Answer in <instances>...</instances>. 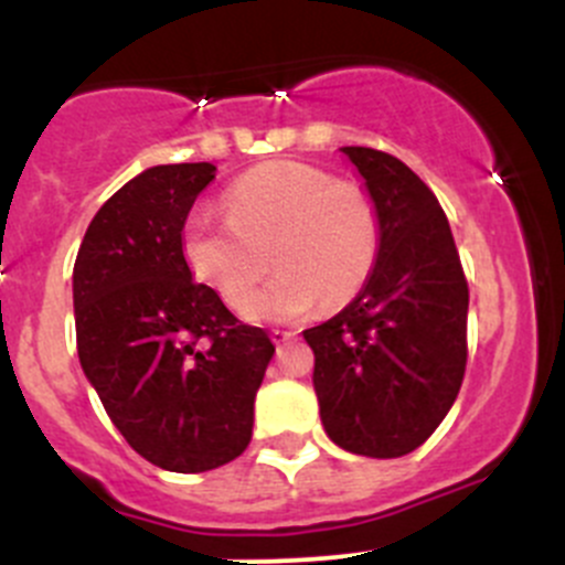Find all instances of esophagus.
Returning a JSON list of instances; mask_svg holds the SVG:
<instances>
[{
	"instance_id": "34e87169",
	"label": "esophagus",
	"mask_w": 565,
	"mask_h": 565,
	"mask_svg": "<svg viewBox=\"0 0 565 565\" xmlns=\"http://www.w3.org/2000/svg\"><path fill=\"white\" fill-rule=\"evenodd\" d=\"M295 335H298V333H295V330H281V328L270 330V339H273V344H276V347L287 344V341H292Z\"/></svg>"
}]
</instances>
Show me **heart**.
Instances as JSON below:
<instances>
[{
    "label": "heart",
    "mask_w": 565,
    "mask_h": 565,
    "mask_svg": "<svg viewBox=\"0 0 565 565\" xmlns=\"http://www.w3.org/2000/svg\"><path fill=\"white\" fill-rule=\"evenodd\" d=\"M226 218L199 213L182 232V254L199 281L246 315L267 267L278 265L254 317L289 322L335 309L372 278L383 224L372 193L324 169L273 161L250 169L224 193Z\"/></svg>",
    "instance_id": "b5f03b06"
}]
</instances>
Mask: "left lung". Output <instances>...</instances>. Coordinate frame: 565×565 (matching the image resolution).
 Wrapping results in <instances>:
<instances>
[{
    "instance_id": "left-lung-1",
    "label": "left lung",
    "mask_w": 565,
    "mask_h": 565,
    "mask_svg": "<svg viewBox=\"0 0 565 565\" xmlns=\"http://www.w3.org/2000/svg\"><path fill=\"white\" fill-rule=\"evenodd\" d=\"M377 204L383 246L347 309L303 330L324 431L372 459L415 451L457 402L467 363V281L435 193L398 158L341 147Z\"/></svg>"
}]
</instances>
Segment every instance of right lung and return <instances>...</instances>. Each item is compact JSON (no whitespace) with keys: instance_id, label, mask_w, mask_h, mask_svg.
I'll return each instance as SVG.
<instances>
[{"instance_id":"add662e5","label":"right lung","mask_w":565,"mask_h":565,"mask_svg":"<svg viewBox=\"0 0 565 565\" xmlns=\"http://www.w3.org/2000/svg\"><path fill=\"white\" fill-rule=\"evenodd\" d=\"M213 163H167L95 213L76 267L78 361L119 435L156 467L204 472L250 443L270 335L237 322L182 254V226Z\"/></svg>"}]
</instances>
